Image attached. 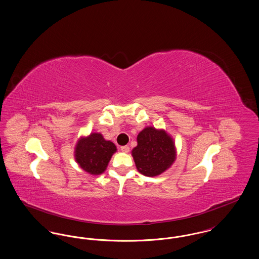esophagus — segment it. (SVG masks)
Returning a JSON list of instances; mask_svg holds the SVG:
<instances>
[{
    "label": "esophagus",
    "mask_w": 259,
    "mask_h": 259,
    "mask_svg": "<svg viewBox=\"0 0 259 259\" xmlns=\"http://www.w3.org/2000/svg\"><path fill=\"white\" fill-rule=\"evenodd\" d=\"M120 149H121V151H122V152H125V153H127V152H129V150H130V148H129L128 146H122V147H120Z\"/></svg>",
    "instance_id": "esophagus-1"
}]
</instances>
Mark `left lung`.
<instances>
[{"instance_id": "1", "label": "left lung", "mask_w": 259, "mask_h": 259, "mask_svg": "<svg viewBox=\"0 0 259 259\" xmlns=\"http://www.w3.org/2000/svg\"><path fill=\"white\" fill-rule=\"evenodd\" d=\"M138 146L132 150L138 171L155 177L166 171L176 159L172 138L164 130L147 127L137 137Z\"/></svg>"}]
</instances>
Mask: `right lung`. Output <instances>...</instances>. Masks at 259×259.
Returning <instances> with one entry per match:
<instances>
[{
    "mask_svg": "<svg viewBox=\"0 0 259 259\" xmlns=\"http://www.w3.org/2000/svg\"><path fill=\"white\" fill-rule=\"evenodd\" d=\"M116 147L110 141H106L99 133H92L87 138H81L75 147L74 156L78 165L91 175L104 172L111 160Z\"/></svg>",
    "mask_w": 259,
    "mask_h": 259,
    "instance_id": "right-lung-1",
    "label": "right lung"
}]
</instances>
